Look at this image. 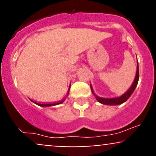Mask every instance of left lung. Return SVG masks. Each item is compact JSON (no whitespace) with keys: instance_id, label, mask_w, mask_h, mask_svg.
Returning <instances> with one entry per match:
<instances>
[{"instance_id":"8db88e82","label":"left lung","mask_w":156,"mask_h":156,"mask_svg":"<svg viewBox=\"0 0 156 156\" xmlns=\"http://www.w3.org/2000/svg\"><path fill=\"white\" fill-rule=\"evenodd\" d=\"M139 64H138V62H137V69H136V78L135 80H134L133 84L130 87V88L127 91V92H125L123 95H122L119 98H100V97L96 96V99L99 103H102V104H105V105H119L123 103L124 102H125L129 98V97L131 95V94L133 93V92L135 89L136 87L137 84H138V81H139ZM91 87V89H92V92L93 94L92 88V86L90 85Z\"/></svg>"}]
</instances>
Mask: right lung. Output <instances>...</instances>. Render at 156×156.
Masks as SVG:
<instances>
[{"instance_id":"1","label":"right lung","mask_w":156,"mask_h":156,"mask_svg":"<svg viewBox=\"0 0 156 156\" xmlns=\"http://www.w3.org/2000/svg\"><path fill=\"white\" fill-rule=\"evenodd\" d=\"M68 94H69V91H68ZM64 101V100H62V101H58V102H57V103H36V102H34V103H36V104L40 105V106H51V105H55L61 104V103H63Z\"/></svg>"}]
</instances>
